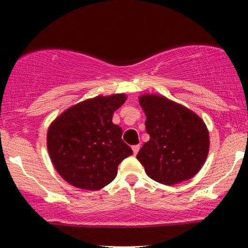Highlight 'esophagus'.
Here are the masks:
<instances>
[{
    "label": "esophagus",
    "mask_w": 248,
    "mask_h": 248,
    "mask_svg": "<svg viewBox=\"0 0 248 248\" xmlns=\"http://www.w3.org/2000/svg\"><path fill=\"white\" fill-rule=\"evenodd\" d=\"M133 153H134V155H136V154L139 153V150H140V144H136V146H133Z\"/></svg>",
    "instance_id": "34e87169"
}]
</instances>
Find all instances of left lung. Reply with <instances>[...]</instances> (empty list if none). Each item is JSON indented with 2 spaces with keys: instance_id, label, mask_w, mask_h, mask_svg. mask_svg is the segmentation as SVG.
I'll use <instances>...</instances> for the list:
<instances>
[{
  "instance_id": "1",
  "label": "left lung",
  "mask_w": 248,
  "mask_h": 248,
  "mask_svg": "<svg viewBox=\"0 0 248 248\" xmlns=\"http://www.w3.org/2000/svg\"><path fill=\"white\" fill-rule=\"evenodd\" d=\"M147 116L149 141L136 158L150 178L166 186L187 181L203 167L210 148L204 121L192 110L162 95L139 99Z\"/></svg>"
}]
</instances>
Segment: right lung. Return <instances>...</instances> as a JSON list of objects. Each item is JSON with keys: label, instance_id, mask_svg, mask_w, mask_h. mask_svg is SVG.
I'll use <instances>...</instances> for the list:
<instances>
[{"label": "right lung", "instance_id": "right-lung-1", "mask_svg": "<svg viewBox=\"0 0 248 248\" xmlns=\"http://www.w3.org/2000/svg\"><path fill=\"white\" fill-rule=\"evenodd\" d=\"M124 94L95 96L62 112L47 130L53 167L67 183L100 190L116 177L118 166L133 154L122 141V128L112 122Z\"/></svg>", "mask_w": 248, "mask_h": 248}]
</instances>
